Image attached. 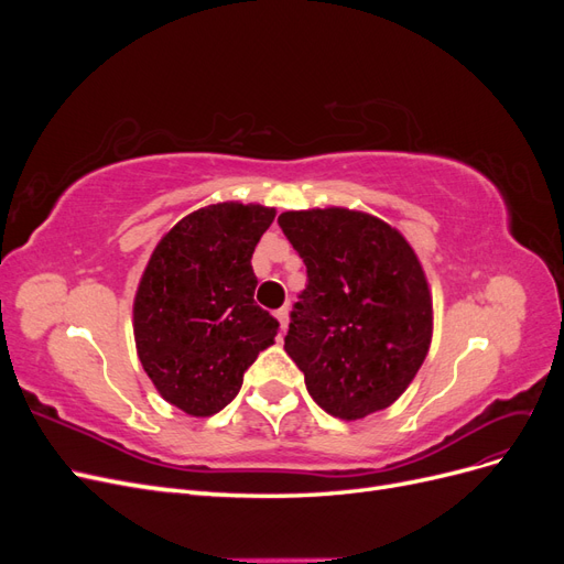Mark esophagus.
Returning a JSON list of instances; mask_svg holds the SVG:
<instances>
[{
  "label": "esophagus",
  "mask_w": 564,
  "mask_h": 564,
  "mask_svg": "<svg viewBox=\"0 0 564 564\" xmlns=\"http://www.w3.org/2000/svg\"><path fill=\"white\" fill-rule=\"evenodd\" d=\"M275 317H278V322H280V332L284 334L286 327H289V308H280V311L275 313Z\"/></svg>",
  "instance_id": "esophagus-1"
}]
</instances>
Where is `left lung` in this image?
<instances>
[{
	"instance_id": "1",
	"label": "left lung",
	"mask_w": 564,
	"mask_h": 564,
	"mask_svg": "<svg viewBox=\"0 0 564 564\" xmlns=\"http://www.w3.org/2000/svg\"><path fill=\"white\" fill-rule=\"evenodd\" d=\"M278 224L308 268L284 350L324 412L357 421L414 381L433 338L419 256L386 220L344 207L284 212Z\"/></svg>"
}]
</instances>
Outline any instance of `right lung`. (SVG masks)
Instances as JSON below:
<instances>
[{"label":"right lung","mask_w":564,"mask_h":564,"mask_svg":"<svg viewBox=\"0 0 564 564\" xmlns=\"http://www.w3.org/2000/svg\"><path fill=\"white\" fill-rule=\"evenodd\" d=\"M275 220L261 204L218 202L181 218L152 251L133 299L139 360L160 395L212 416L275 344L278 319L253 303L251 253Z\"/></svg>","instance_id":"obj_1"}]
</instances>
